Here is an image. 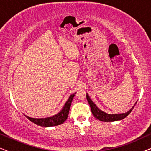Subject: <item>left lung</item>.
<instances>
[{
  "instance_id": "left-lung-1",
  "label": "left lung",
  "mask_w": 151,
  "mask_h": 151,
  "mask_svg": "<svg viewBox=\"0 0 151 151\" xmlns=\"http://www.w3.org/2000/svg\"><path fill=\"white\" fill-rule=\"evenodd\" d=\"M86 99H87L88 104L90 105L91 109V112L93 113V116L96 117V118L99 119V120L103 122H113L117 120H121V119L125 118L127 115H129V114H130V113L131 112L135 105H134V106L127 113H120V114L111 115L108 114V113H106L100 110V109L96 106V105L94 104L93 102L91 100L88 94H86Z\"/></svg>"
}]
</instances>
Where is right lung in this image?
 Wrapping results in <instances>:
<instances>
[{"instance_id": "right-lung-1", "label": "right lung", "mask_w": 151, "mask_h": 151, "mask_svg": "<svg viewBox=\"0 0 151 151\" xmlns=\"http://www.w3.org/2000/svg\"><path fill=\"white\" fill-rule=\"evenodd\" d=\"M75 93L72 94L71 96H70L69 98L68 99L67 102L65 103V105L64 106L63 110L60 112L58 113L57 115H55L54 116L50 117H46V118H32L28 116L25 115V117L27 118L29 120L32 122L33 123L36 124V125L41 126V127H54V126L60 125L61 124H63L64 122L66 121V119H67L68 115H69V109L71 107V104L73 100V97L75 96Z\"/></svg>"}]
</instances>
